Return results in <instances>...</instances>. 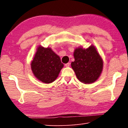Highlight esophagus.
Returning <instances> with one entry per match:
<instances>
[{
    "instance_id": "1",
    "label": "esophagus",
    "mask_w": 128,
    "mask_h": 128,
    "mask_svg": "<svg viewBox=\"0 0 128 128\" xmlns=\"http://www.w3.org/2000/svg\"><path fill=\"white\" fill-rule=\"evenodd\" d=\"M65 66H66V67H68L70 66V62H68V63H66L65 64Z\"/></svg>"
}]
</instances>
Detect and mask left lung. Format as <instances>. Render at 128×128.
Wrapping results in <instances>:
<instances>
[{"label":"left lung","instance_id":"8db88e82","mask_svg":"<svg viewBox=\"0 0 128 128\" xmlns=\"http://www.w3.org/2000/svg\"><path fill=\"white\" fill-rule=\"evenodd\" d=\"M74 61L71 66L81 82L91 84L98 78L103 69V60L94 46L87 49L81 47L74 52Z\"/></svg>","mask_w":128,"mask_h":128}]
</instances>
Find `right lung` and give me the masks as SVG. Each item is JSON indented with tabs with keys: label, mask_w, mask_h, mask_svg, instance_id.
Segmentation results:
<instances>
[{
	"label": "right lung",
	"mask_w": 128,
	"mask_h": 128,
	"mask_svg": "<svg viewBox=\"0 0 128 128\" xmlns=\"http://www.w3.org/2000/svg\"><path fill=\"white\" fill-rule=\"evenodd\" d=\"M60 57L50 48L39 46L32 62L31 68L36 77L50 84L55 81L63 67Z\"/></svg>",
	"instance_id": "add662e5"
}]
</instances>
